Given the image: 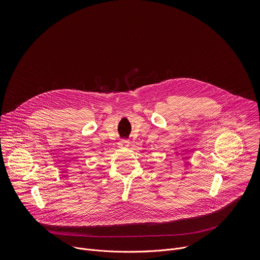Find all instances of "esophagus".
Segmentation results:
<instances>
[{
  "label": "esophagus",
  "instance_id": "34e87169",
  "mask_svg": "<svg viewBox=\"0 0 260 260\" xmlns=\"http://www.w3.org/2000/svg\"><path fill=\"white\" fill-rule=\"evenodd\" d=\"M118 145H119V147H128L129 146V142L128 141H126V140H121L119 143H118Z\"/></svg>",
  "mask_w": 260,
  "mask_h": 260
}]
</instances>
